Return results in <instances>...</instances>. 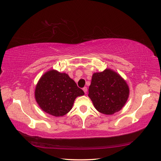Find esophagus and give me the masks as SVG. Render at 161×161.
Returning a JSON list of instances; mask_svg holds the SVG:
<instances>
[{
  "instance_id": "esophagus-1",
  "label": "esophagus",
  "mask_w": 161,
  "mask_h": 161,
  "mask_svg": "<svg viewBox=\"0 0 161 161\" xmlns=\"http://www.w3.org/2000/svg\"><path fill=\"white\" fill-rule=\"evenodd\" d=\"M83 91H84V92L85 93H87V87H86V86L84 87L83 88Z\"/></svg>"
}]
</instances>
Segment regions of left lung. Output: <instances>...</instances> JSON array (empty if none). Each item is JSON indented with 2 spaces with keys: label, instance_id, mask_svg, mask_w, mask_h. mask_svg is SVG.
Masks as SVG:
<instances>
[{
  "label": "left lung",
  "instance_id": "left-lung-1",
  "mask_svg": "<svg viewBox=\"0 0 161 161\" xmlns=\"http://www.w3.org/2000/svg\"><path fill=\"white\" fill-rule=\"evenodd\" d=\"M129 93L126 81L110 69L95 73L88 88V97L95 108L106 115L119 111L127 100Z\"/></svg>",
  "mask_w": 161,
  "mask_h": 161
}]
</instances>
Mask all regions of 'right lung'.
Listing matches in <instances>:
<instances>
[{"label":"right lung","instance_id":"1","mask_svg":"<svg viewBox=\"0 0 161 161\" xmlns=\"http://www.w3.org/2000/svg\"><path fill=\"white\" fill-rule=\"evenodd\" d=\"M84 94L67 74L54 70L43 75L35 89V98L41 108L56 117L69 112L75 98Z\"/></svg>","mask_w":161,"mask_h":161}]
</instances>
